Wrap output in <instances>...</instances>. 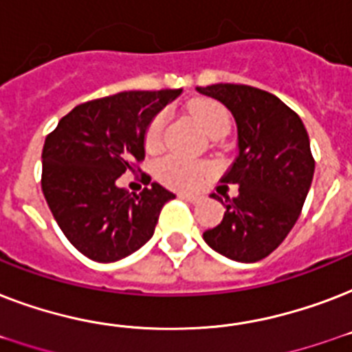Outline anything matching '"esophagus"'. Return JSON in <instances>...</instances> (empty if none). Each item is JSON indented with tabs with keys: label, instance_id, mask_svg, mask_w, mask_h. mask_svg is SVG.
<instances>
[{
	"label": "esophagus",
	"instance_id": "obj_1",
	"mask_svg": "<svg viewBox=\"0 0 352 352\" xmlns=\"http://www.w3.org/2000/svg\"><path fill=\"white\" fill-rule=\"evenodd\" d=\"M179 197L184 199V201H188V203H192V204L201 203V197H199V195H190V193H181Z\"/></svg>",
	"mask_w": 352,
	"mask_h": 352
}]
</instances>
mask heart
I'll use <instances>...</instances> for the list:
<instances>
[{
	"label": "heart",
	"instance_id": "obj_1",
	"mask_svg": "<svg viewBox=\"0 0 352 352\" xmlns=\"http://www.w3.org/2000/svg\"><path fill=\"white\" fill-rule=\"evenodd\" d=\"M190 113H192L193 120L197 122L201 129L210 137H214L217 133L228 131V127H230L228 111L214 100L193 102L190 106ZM164 115H159V117L153 118V122L149 124L148 131H146V138H144L146 148H159L162 131H164ZM204 171H206L204 166L193 164L190 160L179 159V157H166L157 164V177L164 184L177 188V190H193V188H197L203 181Z\"/></svg>",
	"mask_w": 352,
	"mask_h": 352
}]
</instances>
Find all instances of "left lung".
Segmentation results:
<instances>
[{
    "instance_id": "1",
    "label": "left lung",
    "mask_w": 352,
    "mask_h": 352,
    "mask_svg": "<svg viewBox=\"0 0 352 352\" xmlns=\"http://www.w3.org/2000/svg\"><path fill=\"white\" fill-rule=\"evenodd\" d=\"M197 91L219 100L237 126V157L221 182L237 184L239 195L214 197L225 217L203 239L228 259L256 263L283 243L300 217L314 175L309 135L301 118L267 91L239 84Z\"/></svg>"
}]
</instances>
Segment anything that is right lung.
<instances>
[{
    "label": "right lung",
    "mask_w": 352,
    "mask_h": 352,
    "mask_svg": "<svg viewBox=\"0 0 352 352\" xmlns=\"http://www.w3.org/2000/svg\"><path fill=\"white\" fill-rule=\"evenodd\" d=\"M182 89L124 91L76 106L43 144L41 190L71 245L98 263L118 261L151 239L175 193L151 182L129 193L118 177L146 155L155 115Z\"/></svg>",
    "instance_id": "obj_1"
}]
</instances>
